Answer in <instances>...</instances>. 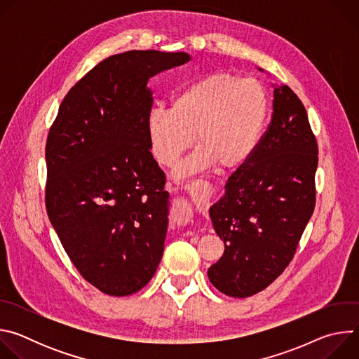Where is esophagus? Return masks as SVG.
Wrapping results in <instances>:
<instances>
[{"instance_id": "34e87169", "label": "esophagus", "mask_w": 359, "mask_h": 359, "mask_svg": "<svg viewBox=\"0 0 359 359\" xmlns=\"http://www.w3.org/2000/svg\"><path fill=\"white\" fill-rule=\"evenodd\" d=\"M184 189L196 206H204L213 194V186L209 182L201 179L190 182Z\"/></svg>"}]
</instances>
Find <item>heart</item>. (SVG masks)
Masks as SVG:
<instances>
[{"label":"heart","mask_w":359,"mask_h":359,"mask_svg":"<svg viewBox=\"0 0 359 359\" xmlns=\"http://www.w3.org/2000/svg\"><path fill=\"white\" fill-rule=\"evenodd\" d=\"M269 115L264 86L251 78L212 72L179 88L170 109L151 108L146 116L149 149L161 165L172 168L193 143L198 149L180 168L190 175L216 163L236 169L257 150Z\"/></svg>","instance_id":"1"}]
</instances>
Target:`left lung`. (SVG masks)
<instances>
[{
	"label": "left lung",
	"mask_w": 359,
	"mask_h": 359,
	"mask_svg": "<svg viewBox=\"0 0 359 359\" xmlns=\"http://www.w3.org/2000/svg\"><path fill=\"white\" fill-rule=\"evenodd\" d=\"M273 88L269 130L209 209L224 252L208 276L234 298L263 291L285 270L316 206L318 146L309 116L287 85Z\"/></svg>",
	"instance_id": "obj_1"
}]
</instances>
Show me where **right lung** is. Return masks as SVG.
Masks as SVG:
<instances>
[{
	"mask_svg": "<svg viewBox=\"0 0 359 359\" xmlns=\"http://www.w3.org/2000/svg\"><path fill=\"white\" fill-rule=\"evenodd\" d=\"M189 61L155 49L112 55L67 93L49 130V222L81 276L108 295L137 292L162 260L170 203L149 149L147 81Z\"/></svg>",
	"mask_w": 359,
	"mask_h": 359,
	"instance_id": "add662e5",
	"label": "right lung"
}]
</instances>
